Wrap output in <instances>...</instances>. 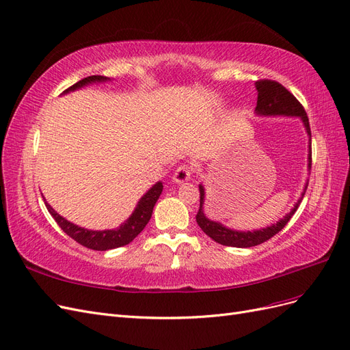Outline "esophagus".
Listing matches in <instances>:
<instances>
[{
  "label": "esophagus",
  "mask_w": 350,
  "mask_h": 350,
  "mask_svg": "<svg viewBox=\"0 0 350 350\" xmlns=\"http://www.w3.org/2000/svg\"><path fill=\"white\" fill-rule=\"evenodd\" d=\"M191 169H189L187 165H181L176 167V171L172 176V181L176 183V184H183V183H187L191 179Z\"/></svg>",
  "instance_id": "esophagus-1"
}]
</instances>
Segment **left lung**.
Here are the masks:
<instances>
[{
	"label": "left lung",
	"instance_id": "obj_1",
	"mask_svg": "<svg viewBox=\"0 0 350 350\" xmlns=\"http://www.w3.org/2000/svg\"><path fill=\"white\" fill-rule=\"evenodd\" d=\"M256 88L258 92V98H257V107H256V113L261 116H298V118L302 120L305 130L310 135V150H308V169H311V129H310V121L308 116H306V112L304 109L302 105L298 102L293 94L283 88L280 83L273 81V80H258L256 83ZM306 187H308V181L305 184L304 191L298 200V203L293 206V208L289 211L288 215L283 216L276 224H273L271 226L262 228V229H256V230H234L224 226L220 221L210 220L203 210L204 204V187L198 185L200 188V208L198 213L196 216V220L198 226L203 229L206 235H208L211 239L216 241L217 243H221V245L226 247H237V248H250V247H256L260 245V243L269 241L276 234L286 226V224L291 220V217L295 215V211L298 210L301 201L305 196Z\"/></svg>",
	"mask_w": 350,
	"mask_h": 350
}]
</instances>
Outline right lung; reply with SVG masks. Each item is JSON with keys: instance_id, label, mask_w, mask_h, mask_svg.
Wrapping results in <instances>:
<instances>
[{"instance_id": "add662e5", "label": "right lung", "mask_w": 350, "mask_h": 350, "mask_svg": "<svg viewBox=\"0 0 350 350\" xmlns=\"http://www.w3.org/2000/svg\"><path fill=\"white\" fill-rule=\"evenodd\" d=\"M108 77L103 76H90L77 81L76 84H72L71 88H68L64 93H70L77 89H81L83 86H88V84L92 83H102V81H108ZM163 185L159 181L156 183L149 191H147L139 203H137V207L134 208L133 215L126 219L124 224L116 228V229H108V230H89L80 228L77 225L71 224L67 219L59 216L57 211L52 208L46 201L45 206L51 216L55 219L58 226L66 232V234L72 238L76 242H79L80 245L90 248V250H96V251H107V250H113L118 247H124L126 243H130L140 232L146 228V225L149 224V220L153 213V207L156 204V201L159 196L162 194Z\"/></svg>"}]
</instances>
